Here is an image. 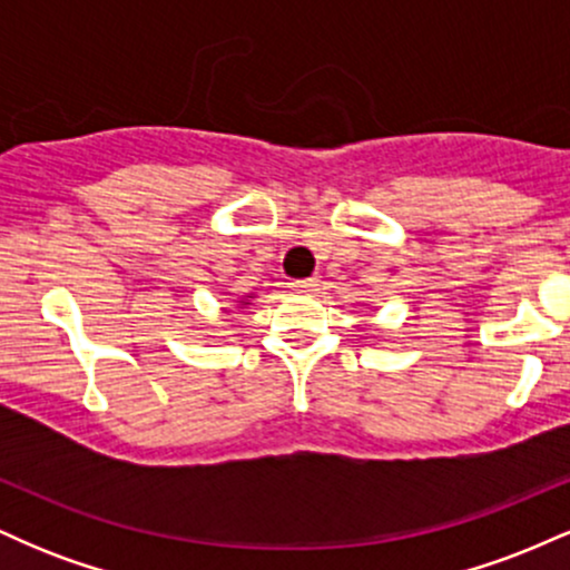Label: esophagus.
<instances>
[{
    "label": "esophagus",
    "mask_w": 570,
    "mask_h": 570,
    "mask_svg": "<svg viewBox=\"0 0 570 570\" xmlns=\"http://www.w3.org/2000/svg\"><path fill=\"white\" fill-rule=\"evenodd\" d=\"M318 286V278H303V281H294L292 289L294 292H316Z\"/></svg>",
    "instance_id": "1"
}]
</instances>
